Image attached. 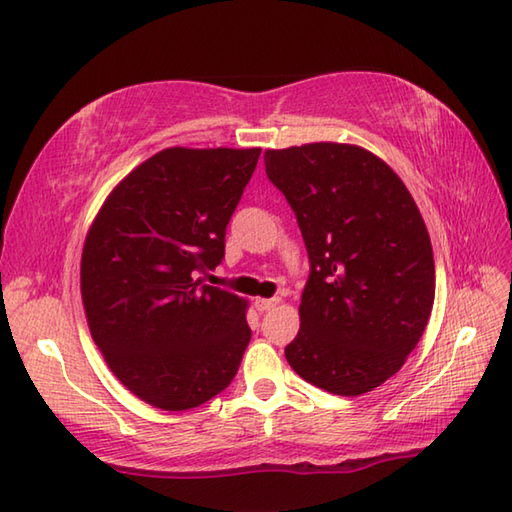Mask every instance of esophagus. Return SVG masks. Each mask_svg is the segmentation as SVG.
<instances>
[{
    "label": "esophagus",
    "mask_w": 512,
    "mask_h": 512,
    "mask_svg": "<svg viewBox=\"0 0 512 512\" xmlns=\"http://www.w3.org/2000/svg\"><path fill=\"white\" fill-rule=\"evenodd\" d=\"M279 301H281L279 297H273V299H262V297H259V299H255V308H257L259 312H266V310H270V308H275Z\"/></svg>",
    "instance_id": "obj_1"
}]
</instances>
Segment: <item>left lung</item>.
Instances as JSON below:
<instances>
[{
    "instance_id": "obj_1",
    "label": "left lung",
    "mask_w": 512,
    "mask_h": 512,
    "mask_svg": "<svg viewBox=\"0 0 512 512\" xmlns=\"http://www.w3.org/2000/svg\"><path fill=\"white\" fill-rule=\"evenodd\" d=\"M264 165L297 213L312 266L288 363L330 394H367L405 365L429 323L427 226L405 182L365 147L266 149Z\"/></svg>"
}]
</instances>
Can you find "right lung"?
Returning a JSON list of instances; mask_svg holds the SVG:
<instances>
[{
  "mask_svg": "<svg viewBox=\"0 0 512 512\" xmlns=\"http://www.w3.org/2000/svg\"><path fill=\"white\" fill-rule=\"evenodd\" d=\"M262 149L167 147L107 195L85 235L81 299L107 367L147 405L184 411L231 385L248 301L202 286Z\"/></svg>",
  "mask_w": 512,
  "mask_h": 512,
  "instance_id": "obj_1",
  "label": "right lung"
}]
</instances>
